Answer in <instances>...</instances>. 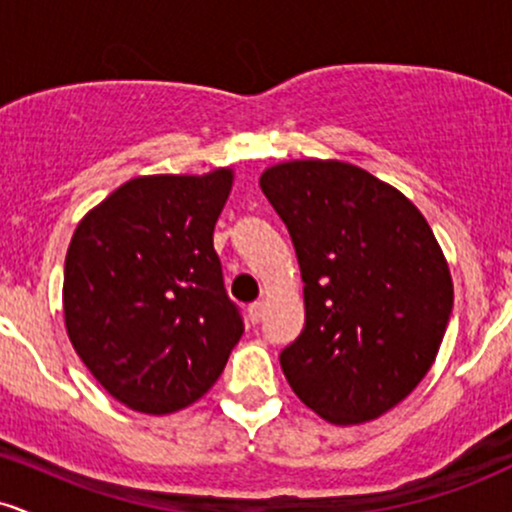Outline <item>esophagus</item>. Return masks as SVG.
I'll use <instances>...</instances> for the list:
<instances>
[{
	"mask_svg": "<svg viewBox=\"0 0 512 512\" xmlns=\"http://www.w3.org/2000/svg\"><path fill=\"white\" fill-rule=\"evenodd\" d=\"M262 315H264V303H252L248 308V317L252 325H257V322L262 320Z\"/></svg>",
	"mask_w": 512,
	"mask_h": 512,
	"instance_id": "esophagus-1",
	"label": "esophagus"
}]
</instances>
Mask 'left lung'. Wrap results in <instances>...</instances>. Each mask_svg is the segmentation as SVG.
Listing matches in <instances>:
<instances>
[{"label": "left lung", "instance_id": "obj_1", "mask_svg": "<svg viewBox=\"0 0 512 512\" xmlns=\"http://www.w3.org/2000/svg\"><path fill=\"white\" fill-rule=\"evenodd\" d=\"M260 187L305 284V327L279 356L286 380L334 426L378 419L426 378L452 313L431 226L397 187L337 158L276 163Z\"/></svg>", "mask_w": 512, "mask_h": 512}]
</instances>
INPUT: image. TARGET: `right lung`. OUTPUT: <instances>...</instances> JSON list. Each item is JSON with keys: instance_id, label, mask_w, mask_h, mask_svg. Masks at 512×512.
<instances>
[{"instance_id": "right-lung-1", "label": "right lung", "mask_w": 512, "mask_h": 512, "mask_svg": "<svg viewBox=\"0 0 512 512\" xmlns=\"http://www.w3.org/2000/svg\"><path fill=\"white\" fill-rule=\"evenodd\" d=\"M233 180L231 166L139 175L76 226L64 327L93 378L129 409L161 416L197 402L243 337L214 250Z\"/></svg>"}]
</instances>
